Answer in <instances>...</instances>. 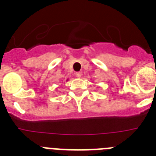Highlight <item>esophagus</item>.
<instances>
[{"label": "esophagus", "mask_w": 156, "mask_h": 156, "mask_svg": "<svg viewBox=\"0 0 156 156\" xmlns=\"http://www.w3.org/2000/svg\"><path fill=\"white\" fill-rule=\"evenodd\" d=\"M81 76H82V73H81L80 72H76V76L78 77V78H80Z\"/></svg>", "instance_id": "34e87169"}]
</instances>
